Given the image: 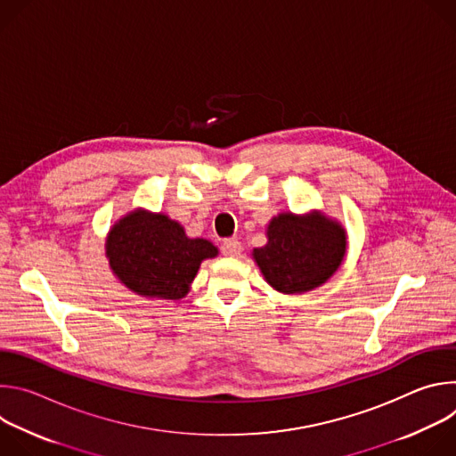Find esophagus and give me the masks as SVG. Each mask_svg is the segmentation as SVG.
I'll return each instance as SVG.
<instances>
[{"label":"esophagus","mask_w":456,"mask_h":456,"mask_svg":"<svg viewBox=\"0 0 456 456\" xmlns=\"http://www.w3.org/2000/svg\"><path fill=\"white\" fill-rule=\"evenodd\" d=\"M222 252H224L225 256H231V257H234V256H238V254L241 252V243H240L236 238L225 240V241L222 243Z\"/></svg>","instance_id":"obj_1"}]
</instances>
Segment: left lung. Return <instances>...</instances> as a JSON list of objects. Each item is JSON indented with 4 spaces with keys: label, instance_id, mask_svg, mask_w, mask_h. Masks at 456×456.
Returning a JSON list of instances; mask_svg holds the SVG:
<instances>
[{
    "label": "left lung",
    "instance_id": "obj_1",
    "mask_svg": "<svg viewBox=\"0 0 456 456\" xmlns=\"http://www.w3.org/2000/svg\"><path fill=\"white\" fill-rule=\"evenodd\" d=\"M267 243L252 250L265 281L281 294H303L327 283L346 254V231L321 211L280 213L267 224Z\"/></svg>",
    "mask_w": 456,
    "mask_h": 456
}]
</instances>
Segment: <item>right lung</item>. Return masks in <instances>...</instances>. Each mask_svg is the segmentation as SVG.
I'll use <instances>...</instances> for the list:
<instances>
[{"mask_svg":"<svg viewBox=\"0 0 456 456\" xmlns=\"http://www.w3.org/2000/svg\"><path fill=\"white\" fill-rule=\"evenodd\" d=\"M106 257L113 276L146 299H182L204 259L218 256L206 238H189L164 213L137 208L118 218L106 234Z\"/></svg>","mask_w":456,"mask_h":456,"instance_id":"obj_1","label":"right lung"}]
</instances>
